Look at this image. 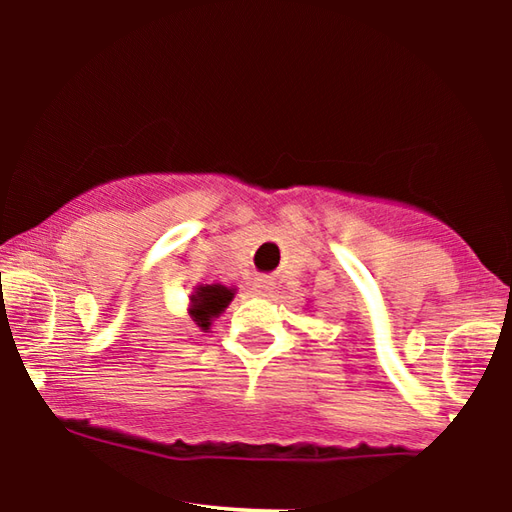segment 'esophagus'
Returning a JSON list of instances; mask_svg holds the SVG:
<instances>
[{"instance_id":"34e87169","label":"esophagus","mask_w":512,"mask_h":512,"mask_svg":"<svg viewBox=\"0 0 512 512\" xmlns=\"http://www.w3.org/2000/svg\"><path fill=\"white\" fill-rule=\"evenodd\" d=\"M255 291L259 293V296H268V293L273 291V282L268 280V277H259V280L255 282Z\"/></svg>"}]
</instances>
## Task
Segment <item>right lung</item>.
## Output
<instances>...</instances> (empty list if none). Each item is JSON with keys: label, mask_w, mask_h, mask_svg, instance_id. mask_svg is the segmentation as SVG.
<instances>
[{"label": "right lung", "mask_w": 512, "mask_h": 512, "mask_svg": "<svg viewBox=\"0 0 512 512\" xmlns=\"http://www.w3.org/2000/svg\"><path fill=\"white\" fill-rule=\"evenodd\" d=\"M192 305H189V316L194 323L207 332L214 318H219L230 300L235 298V289L223 287V284H201L196 287L192 296Z\"/></svg>", "instance_id": "obj_1"}]
</instances>
